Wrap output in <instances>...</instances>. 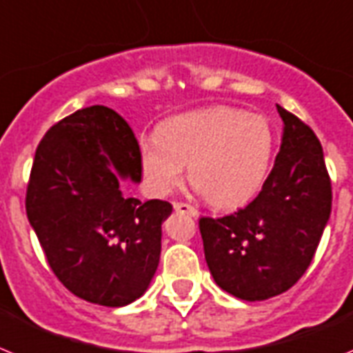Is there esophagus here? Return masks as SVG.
Listing matches in <instances>:
<instances>
[{"instance_id":"34e87169","label":"esophagus","mask_w":353,"mask_h":353,"mask_svg":"<svg viewBox=\"0 0 353 353\" xmlns=\"http://www.w3.org/2000/svg\"><path fill=\"white\" fill-rule=\"evenodd\" d=\"M174 210L177 213H186L190 216H199V211L195 210L194 206H190V204H185V202H174Z\"/></svg>"}]
</instances>
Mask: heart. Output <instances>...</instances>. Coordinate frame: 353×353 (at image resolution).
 Here are the masks:
<instances>
[{
	"mask_svg": "<svg viewBox=\"0 0 353 353\" xmlns=\"http://www.w3.org/2000/svg\"><path fill=\"white\" fill-rule=\"evenodd\" d=\"M275 137L265 117L232 106L194 110L161 122L140 140L145 188L172 194L185 163L197 192L216 208H236L259 192L274 159Z\"/></svg>",
	"mask_w": 353,
	"mask_h": 353,
	"instance_id": "heart-1",
	"label": "heart"
}]
</instances>
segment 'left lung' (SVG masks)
Returning a JSON list of instances; mask_svg holds the SVG:
<instances>
[{
  "mask_svg": "<svg viewBox=\"0 0 353 353\" xmlns=\"http://www.w3.org/2000/svg\"><path fill=\"white\" fill-rule=\"evenodd\" d=\"M283 143L261 192L243 210L199 220L214 283L236 299L281 295L305 274L332 208V186L314 131L277 104Z\"/></svg>",
  "mask_w": 353,
  "mask_h": 353,
  "instance_id": "obj_1",
  "label": "left lung"
}]
</instances>
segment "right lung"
<instances>
[{"instance_id":"right-lung-1","label":"right lung","mask_w":353,"mask_h":353,"mask_svg":"<svg viewBox=\"0 0 353 353\" xmlns=\"http://www.w3.org/2000/svg\"><path fill=\"white\" fill-rule=\"evenodd\" d=\"M121 179H142L139 142L117 112L96 104L49 128L26 190V214L53 274L106 307L145 293L172 213L167 201L125 197Z\"/></svg>"}]
</instances>
